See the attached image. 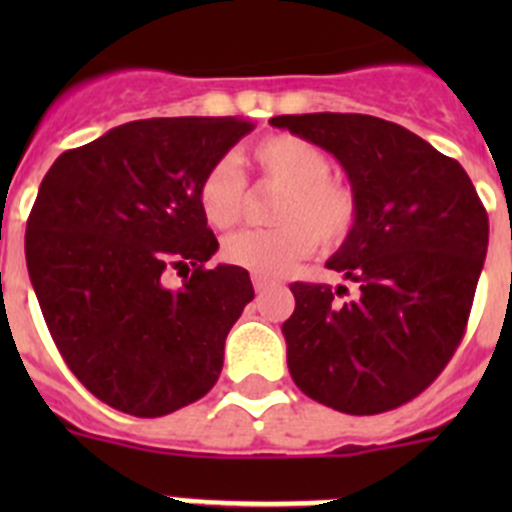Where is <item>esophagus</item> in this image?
<instances>
[{
	"label": "esophagus",
	"mask_w": 512,
	"mask_h": 512,
	"mask_svg": "<svg viewBox=\"0 0 512 512\" xmlns=\"http://www.w3.org/2000/svg\"><path fill=\"white\" fill-rule=\"evenodd\" d=\"M251 279H253V287H256V292H264V289H269L271 284H274V282H271V279L259 277V274H253Z\"/></svg>",
	"instance_id": "esophagus-1"
}]
</instances>
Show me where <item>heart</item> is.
I'll list each match as a JSON object with an SVG mask.
<instances>
[{"label":"heart","mask_w":512,"mask_h":512,"mask_svg":"<svg viewBox=\"0 0 512 512\" xmlns=\"http://www.w3.org/2000/svg\"><path fill=\"white\" fill-rule=\"evenodd\" d=\"M248 164L266 182L282 187L266 230H243L223 243V259L274 279L287 274L315 246H341L359 220L354 187L330 176V156L292 133L266 135L248 148ZM197 207L217 230L233 228L246 207V176L230 156L217 158L197 184Z\"/></svg>","instance_id":"obj_1"}]
</instances>
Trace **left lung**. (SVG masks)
I'll use <instances>...</instances> for the list:
<instances>
[{
  "mask_svg": "<svg viewBox=\"0 0 512 512\" xmlns=\"http://www.w3.org/2000/svg\"><path fill=\"white\" fill-rule=\"evenodd\" d=\"M338 158L359 220L328 269L354 284H289L282 325L295 384L348 415L395 410L443 372L464 338L490 220L459 161L372 115L271 117Z\"/></svg>",
  "mask_w": 512,
  "mask_h": 512,
  "instance_id": "8db88e82",
  "label": "left lung"
}]
</instances>
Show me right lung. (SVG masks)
<instances>
[{
  "label": "right lung",
  "instance_id": "right-lung-1",
  "mask_svg": "<svg viewBox=\"0 0 512 512\" xmlns=\"http://www.w3.org/2000/svg\"><path fill=\"white\" fill-rule=\"evenodd\" d=\"M253 125L238 117L125 122L56 158L27 217V274L53 341L110 408L161 418L212 390L248 271L207 269L217 238L197 184ZM187 268L179 290L165 271Z\"/></svg>",
  "mask_w": 512,
  "mask_h": 512
}]
</instances>
